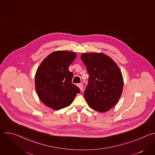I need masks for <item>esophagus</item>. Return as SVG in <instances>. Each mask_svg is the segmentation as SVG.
I'll return each mask as SVG.
<instances>
[{"mask_svg":"<svg viewBox=\"0 0 155 155\" xmlns=\"http://www.w3.org/2000/svg\"><path fill=\"white\" fill-rule=\"evenodd\" d=\"M78 86L80 87V89L81 91L83 90V83H78Z\"/></svg>","mask_w":155,"mask_h":155,"instance_id":"obj_1","label":"esophagus"}]
</instances>
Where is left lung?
Here are the masks:
<instances>
[{
    "instance_id": "left-lung-1",
    "label": "left lung",
    "mask_w": 155,
    "mask_h": 155,
    "mask_svg": "<svg viewBox=\"0 0 155 155\" xmlns=\"http://www.w3.org/2000/svg\"><path fill=\"white\" fill-rule=\"evenodd\" d=\"M81 59L89 75L84 96L90 107L105 112L114 107L123 92V78L117 64L103 53H83Z\"/></svg>"
}]
</instances>
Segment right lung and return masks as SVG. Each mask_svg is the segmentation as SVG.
Masks as SVG:
<instances>
[{
	"label": "right lung",
	"instance_id": "1",
	"mask_svg": "<svg viewBox=\"0 0 155 155\" xmlns=\"http://www.w3.org/2000/svg\"><path fill=\"white\" fill-rule=\"evenodd\" d=\"M76 54L57 51L50 54L37 70L35 90L40 101L56 110L70 105L80 88L72 83L74 76L69 70Z\"/></svg>",
	"mask_w": 155,
	"mask_h": 155
}]
</instances>
